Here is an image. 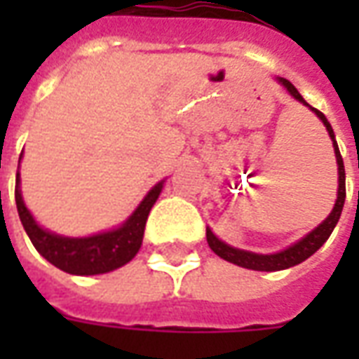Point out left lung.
<instances>
[{
    "label": "left lung",
    "instance_id": "1",
    "mask_svg": "<svg viewBox=\"0 0 359 359\" xmlns=\"http://www.w3.org/2000/svg\"><path fill=\"white\" fill-rule=\"evenodd\" d=\"M278 84H283L286 88V92L292 95L296 102H300L302 105H306L309 109L313 111L317 115V118L321 121L327 128V133L331 136L332 148H334V157H337V165H339V190H337V202H334V208L327 215L325 221H321L319 225L309 231L306 236H302L300 241H296L294 244H290L288 248L280 250V252H275V254H256V252H250V250H241L234 248L231 244H226L221 238H217L210 226L205 229V236H208V244L210 248L217 254L219 257H223L225 262H231V264L238 265V267H244V269H254V271H283L288 269V267H294V265L306 262L309 256H313L317 250L323 246L327 238L331 236V233L334 231V226L339 223L340 213H342V208H344V198H346V172H344V163H342V156L339 151V144H337V138H334V133H332L331 123L327 121L323 113L316 107H311L298 90L294 88L292 82H288L286 79H277Z\"/></svg>",
    "mask_w": 359,
    "mask_h": 359
}]
</instances>
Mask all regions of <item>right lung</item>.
<instances>
[{
  "instance_id": "obj_1",
  "label": "right lung",
  "mask_w": 359,
  "mask_h": 359,
  "mask_svg": "<svg viewBox=\"0 0 359 359\" xmlns=\"http://www.w3.org/2000/svg\"><path fill=\"white\" fill-rule=\"evenodd\" d=\"M20 159L22 154L19 157V165ZM163 184L165 180H159L156 187H151L148 194L144 196V200L138 203V208L121 225L90 236H63L38 225V221L22 200L20 172H17L15 202L20 223L34 248L40 252V256L46 257L57 269L71 275H102L123 267L138 254L149 211L161 194Z\"/></svg>"
}]
</instances>
